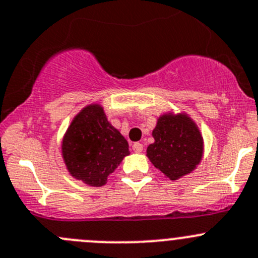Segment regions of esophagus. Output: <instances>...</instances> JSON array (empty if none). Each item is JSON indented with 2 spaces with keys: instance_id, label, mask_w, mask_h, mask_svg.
<instances>
[{
  "instance_id": "1",
  "label": "esophagus",
  "mask_w": 258,
  "mask_h": 258,
  "mask_svg": "<svg viewBox=\"0 0 258 258\" xmlns=\"http://www.w3.org/2000/svg\"><path fill=\"white\" fill-rule=\"evenodd\" d=\"M132 150H134L136 154H140V152H142V150H144V145L140 144V142H135V144L132 145Z\"/></svg>"
}]
</instances>
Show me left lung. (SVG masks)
I'll return each instance as SVG.
<instances>
[{"label":"left lung","instance_id":"1","mask_svg":"<svg viewBox=\"0 0 258 258\" xmlns=\"http://www.w3.org/2000/svg\"><path fill=\"white\" fill-rule=\"evenodd\" d=\"M152 137L155 142L147 146L146 156L170 180L194 171L203 159L202 132L185 112L162 113L152 130Z\"/></svg>","mask_w":258,"mask_h":258}]
</instances>
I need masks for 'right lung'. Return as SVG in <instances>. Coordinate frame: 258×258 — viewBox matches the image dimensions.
<instances>
[{"instance_id":"obj_1","label":"right lung","mask_w":258,"mask_h":258,"mask_svg":"<svg viewBox=\"0 0 258 258\" xmlns=\"http://www.w3.org/2000/svg\"><path fill=\"white\" fill-rule=\"evenodd\" d=\"M127 155L128 142L112 126L99 103L82 108L62 136L61 157L67 170L89 186H103Z\"/></svg>"}]
</instances>
